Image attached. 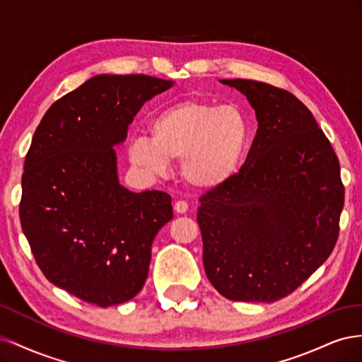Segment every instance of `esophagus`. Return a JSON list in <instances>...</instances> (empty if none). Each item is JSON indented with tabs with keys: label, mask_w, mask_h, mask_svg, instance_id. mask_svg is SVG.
<instances>
[{
	"label": "esophagus",
	"mask_w": 362,
	"mask_h": 362,
	"mask_svg": "<svg viewBox=\"0 0 362 362\" xmlns=\"http://www.w3.org/2000/svg\"><path fill=\"white\" fill-rule=\"evenodd\" d=\"M175 211H177L178 214H185L187 213V210H189V204L185 202V201H178V202H175Z\"/></svg>",
	"instance_id": "1"
}]
</instances>
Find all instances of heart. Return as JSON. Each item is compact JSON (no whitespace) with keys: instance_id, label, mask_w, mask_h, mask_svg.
<instances>
[{"instance_id":"heart-1","label":"heart","mask_w":362,"mask_h":362,"mask_svg":"<svg viewBox=\"0 0 362 362\" xmlns=\"http://www.w3.org/2000/svg\"><path fill=\"white\" fill-rule=\"evenodd\" d=\"M146 136L128 144L134 168L152 177L169 170L180 160V172L189 187L210 192L222 187L242 168L250 129L235 105L184 100L164 107L149 120Z\"/></svg>"}]
</instances>
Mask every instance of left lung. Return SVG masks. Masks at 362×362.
I'll list each match as a JSON object with an SVG mask.
<instances>
[{"instance_id":"left-lung-1","label":"left lung","mask_w":362,"mask_h":362,"mask_svg":"<svg viewBox=\"0 0 362 362\" xmlns=\"http://www.w3.org/2000/svg\"><path fill=\"white\" fill-rule=\"evenodd\" d=\"M258 120L247 163L201 198L204 269L229 300L276 302L331 255L344 205L339 163L313 113L287 90L221 80Z\"/></svg>"}]
</instances>
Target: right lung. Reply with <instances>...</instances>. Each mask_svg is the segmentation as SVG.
Listing matches in <instances>:
<instances>
[{
	"mask_svg": "<svg viewBox=\"0 0 362 362\" xmlns=\"http://www.w3.org/2000/svg\"><path fill=\"white\" fill-rule=\"evenodd\" d=\"M175 81L101 74L54 103L25 157L21 226L43 275L87 303H124L148 278L152 242L172 221L164 192L119 182L115 146L146 101Z\"/></svg>",
	"mask_w": 362,
	"mask_h": 362,
	"instance_id": "1",
	"label": "right lung"
}]
</instances>
